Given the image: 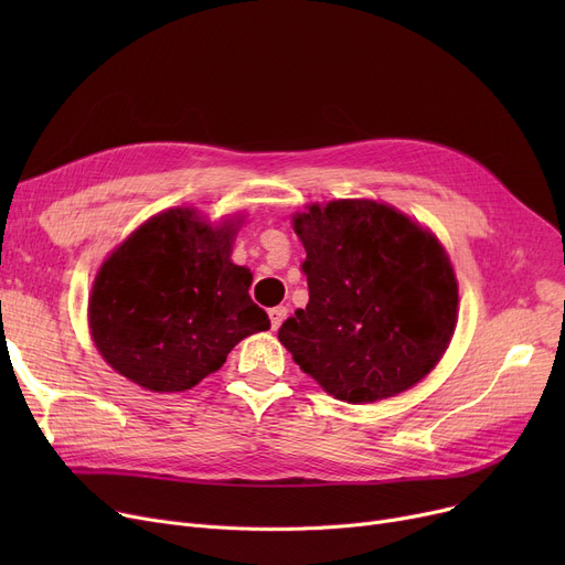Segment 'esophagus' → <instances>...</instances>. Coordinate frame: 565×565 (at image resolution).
I'll use <instances>...</instances> for the list:
<instances>
[{
	"label": "esophagus",
	"instance_id": "obj_1",
	"mask_svg": "<svg viewBox=\"0 0 565 565\" xmlns=\"http://www.w3.org/2000/svg\"><path fill=\"white\" fill-rule=\"evenodd\" d=\"M286 316H288V309H286V307H275V309H270V324H273V330H279V328H281V322L286 320Z\"/></svg>",
	"mask_w": 565,
	"mask_h": 565
}]
</instances>
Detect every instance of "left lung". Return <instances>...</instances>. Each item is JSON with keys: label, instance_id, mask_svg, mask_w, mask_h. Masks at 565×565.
<instances>
[{"label": "left lung", "instance_id": "1", "mask_svg": "<svg viewBox=\"0 0 565 565\" xmlns=\"http://www.w3.org/2000/svg\"><path fill=\"white\" fill-rule=\"evenodd\" d=\"M309 305L279 328L292 360L330 396L375 403L424 380L447 352L458 281L437 237L371 199L292 215Z\"/></svg>", "mask_w": 565, "mask_h": 565}]
</instances>
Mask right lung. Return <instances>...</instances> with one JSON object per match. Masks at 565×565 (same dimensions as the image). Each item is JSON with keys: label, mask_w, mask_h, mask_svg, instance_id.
<instances>
[{"label": "right lung", "mask_w": 565, "mask_h": 565, "mask_svg": "<svg viewBox=\"0 0 565 565\" xmlns=\"http://www.w3.org/2000/svg\"><path fill=\"white\" fill-rule=\"evenodd\" d=\"M171 207L143 222L100 265L88 328L103 360L139 387L185 392L245 337L270 330L252 302V273L231 260L237 224Z\"/></svg>", "instance_id": "add662e5"}]
</instances>
